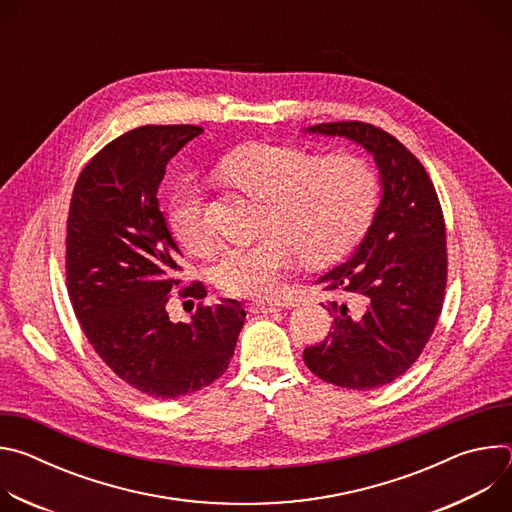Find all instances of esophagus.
Masks as SVG:
<instances>
[{"label": "esophagus", "mask_w": 512, "mask_h": 512, "mask_svg": "<svg viewBox=\"0 0 512 512\" xmlns=\"http://www.w3.org/2000/svg\"><path fill=\"white\" fill-rule=\"evenodd\" d=\"M281 310H283V306H279V304H263V302L251 304L253 314H277Z\"/></svg>", "instance_id": "esophagus-1"}]
</instances>
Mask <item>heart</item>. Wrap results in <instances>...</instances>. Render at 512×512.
Wrapping results in <instances>:
<instances>
[{
  "label": "heart",
  "mask_w": 512,
  "mask_h": 512,
  "mask_svg": "<svg viewBox=\"0 0 512 512\" xmlns=\"http://www.w3.org/2000/svg\"><path fill=\"white\" fill-rule=\"evenodd\" d=\"M221 172L243 192L265 200L267 235L225 247L212 265L214 283L237 298H275L298 255L308 265L344 257L369 231L379 206V174L354 154L316 158L294 145L251 143L229 154ZM168 227L190 253L212 247L196 184L186 182L174 192Z\"/></svg>",
  "instance_id": "obj_1"
}]
</instances>
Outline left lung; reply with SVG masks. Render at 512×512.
Listing matches in <instances>:
<instances>
[{
  "mask_svg": "<svg viewBox=\"0 0 512 512\" xmlns=\"http://www.w3.org/2000/svg\"><path fill=\"white\" fill-rule=\"evenodd\" d=\"M367 148L381 170L383 200L354 255L322 275L332 332L304 350L306 367L344 389L393 383L419 358L442 314L448 249L440 198L423 164L389 131L364 121L308 127Z\"/></svg>",
  "mask_w": 512,
  "mask_h": 512,
  "instance_id": "1",
  "label": "left lung"
}]
</instances>
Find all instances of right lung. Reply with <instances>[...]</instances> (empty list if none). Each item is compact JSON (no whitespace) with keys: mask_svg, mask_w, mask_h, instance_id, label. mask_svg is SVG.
<instances>
[{"mask_svg":"<svg viewBox=\"0 0 512 512\" xmlns=\"http://www.w3.org/2000/svg\"><path fill=\"white\" fill-rule=\"evenodd\" d=\"M200 133L198 125H141L119 135L83 168L68 208L72 310L107 367L154 399L190 395L223 377L247 316L237 300L202 304V281L178 291L200 300L190 324H174L166 310L182 253L158 188L168 162Z\"/></svg>","mask_w":512,"mask_h":512,"instance_id":"right-lung-1","label":"right lung"}]
</instances>
